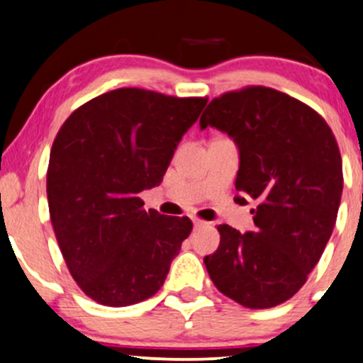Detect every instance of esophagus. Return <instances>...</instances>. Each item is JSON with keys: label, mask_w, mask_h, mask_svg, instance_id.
Returning a JSON list of instances; mask_svg holds the SVG:
<instances>
[{"label": "esophagus", "mask_w": 363, "mask_h": 363, "mask_svg": "<svg viewBox=\"0 0 363 363\" xmlns=\"http://www.w3.org/2000/svg\"><path fill=\"white\" fill-rule=\"evenodd\" d=\"M193 224H194V227H196V229H201V227L208 225V222L201 220V218H193Z\"/></svg>", "instance_id": "esophagus-1"}]
</instances>
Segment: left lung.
<instances>
[{"instance_id": "left-lung-1", "label": "left lung", "mask_w": 363, "mask_h": 363, "mask_svg": "<svg viewBox=\"0 0 363 363\" xmlns=\"http://www.w3.org/2000/svg\"><path fill=\"white\" fill-rule=\"evenodd\" d=\"M208 125L240 148L236 201L257 208L255 230L217 225L220 245L206 270L236 303L272 308L300 291L333 234L343 193L336 138L315 110L265 86L213 98L200 118Z\"/></svg>"}]
</instances>
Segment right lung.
Instances as JSON below:
<instances>
[{
    "instance_id": "right-lung-1",
    "label": "right lung",
    "mask_w": 363,
    "mask_h": 363,
    "mask_svg": "<svg viewBox=\"0 0 363 363\" xmlns=\"http://www.w3.org/2000/svg\"><path fill=\"white\" fill-rule=\"evenodd\" d=\"M205 105L121 87L60 127L46 175L51 224L72 277L96 303L129 306L163 286L193 222L146 212L139 193L160 184Z\"/></svg>"
}]
</instances>
